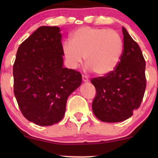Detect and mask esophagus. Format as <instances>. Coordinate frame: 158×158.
Returning <instances> with one entry per match:
<instances>
[{
    "instance_id": "obj_1",
    "label": "esophagus",
    "mask_w": 158,
    "mask_h": 158,
    "mask_svg": "<svg viewBox=\"0 0 158 158\" xmlns=\"http://www.w3.org/2000/svg\"><path fill=\"white\" fill-rule=\"evenodd\" d=\"M82 80L83 81H88L89 79H88V77L86 75H82Z\"/></svg>"
}]
</instances>
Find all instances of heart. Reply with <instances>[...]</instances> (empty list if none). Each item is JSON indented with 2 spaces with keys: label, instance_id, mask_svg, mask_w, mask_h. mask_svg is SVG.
Returning <instances> with one entry per match:
<instances>
[{
  "label": "heart",
  "instance_id": "1",
  "mask_svg": "<svg viewBox=\"0 0 158 158\" xmlns=\"http://www.w3.org/2000/svg\"><path fill=\"white\" fill-rule=\"evenodd\" d=\"M69 66L77 68L83 59L88 68L98 75H106L118 65L123 52V40L111 29L84 27L71 35V41L63 44Z\"/></svg>",
  "mask_w": 158,
  "mask_h": 158
}]
</instances>
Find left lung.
<instances>
[{"instance_id":"obj_1","label":"left lung","mask_w":158,"mask_h":158,"mask_svg":"<svg viewBox=\"0 0 158 158\" xmlns=\"http://www.w3.org/2000/svg\"><path fill=\"white\" fill-rule=\"evenodd\" d=\"M123 33V52L117 68L90 80L97 91L92 109L102 122L117 123L131 117L140 106L146 90L144 57L125 27Z\"/></svg>"}]
</instances>
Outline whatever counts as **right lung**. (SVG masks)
I'll use <instances>...</instances> for the list:
<instances>
[{
  "label": "right lung",
  "mask_w": 158,
  "mask_h": 158,
  "mask_svg": "<svg viewBox=\"0 0 158 158\" xmlns=\"http://www.w3.org/2000/svg\"><path fill=\"white\" fill-rule=\"evenodd\" d=\"M60 28H38L18 49L14 94L27 119L52 126L64 117L67 99L81 83L79 71L63 67Z\"/></svg>",
  "instance_id": "add662e5"
}]
</instances>
